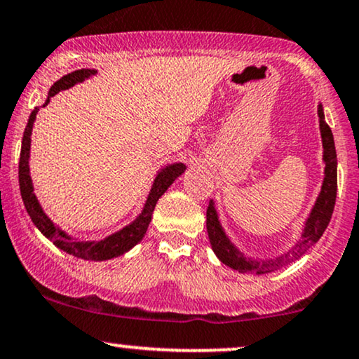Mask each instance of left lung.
Listing matches in <instances>:
<instances>
[{
    "label": "left lung",
    "mask_w": 359,
    "mask_h": 359,
    "mask_svg": "<svg viewBox=\"0 0 359 359\" xmlns=\"http://www.w3.org/2000/svg\"><path fill=\"white\" fill-rule=\"evenodd\" d=\"M318 116H319V130H321V142H323V162H325V179H323L321 192L314 202L313 209L306 219L301 239L292 245L287 252L280 254L273 259H252L241 252L239 249L232 244L229 239L219 221L217 210H215L214 201L209 202L207 207V234H209L210 245L215 256L222 264L232 267L239 273H252V274H267L278 271L280 267L291 264L299 259L308 250L311 245H314L321 239L323 232L326 231L327 224L331 221L332 210H334L336 202V191H338V161H336V149L334 138L330 125L325 120V111L323 105H318Z\"/></svg>",
    "instance_id": "obj_1"
}]
</instances>
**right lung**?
Listing matches in <instances>:
<instances>
[{
	"label": "right lung",
	"instance_id": "right-lung-1",
	"mask_svg": "<svg viewBox=\"0 0 359 359\" xmlns=\"http://www.w3.org/2000/svg\"><path fill=\"white\" fill-rule=\"evenodd\" d=\"M97 70H88V68H81V70L72 72L68 75H65L58 81H55L51 85L48 97H46L43 107H46L50 103V98L55 97L56 93L62 92V90L72 88L73 85L81 83V81L93 76ZM38 107L32 111L29 115L27 128H25L23 140H21V154H20V191H21V198H23L25 209L34 226H36L38 231L41 232L46 239H50L56 248L62 249L63 252L72 254V256L85 259V261H109V259L118 257L122 254L128 252L133 245H137L144 239L147 229H149V224L152 221V214L155 205H157V201L161 198L168 187L174 184V180L179 175H182L185 172V165L182 162L168 163L155 175L152 189H150L149 197H147L144 209L142 212L137 215L135 221H132L128 226H125L120 231L114 232V234L107 236L105 239L102 241H81L76 239V237L68 236L67 232L62 231L53 221L45 214L43 207L38 202L36 196H34V189L32 182V175H29V149H32V132H33V123L36 120Z\"/></svg>",
	"mask_w": 359,
	"mask_h": 359
}]
</instances>
